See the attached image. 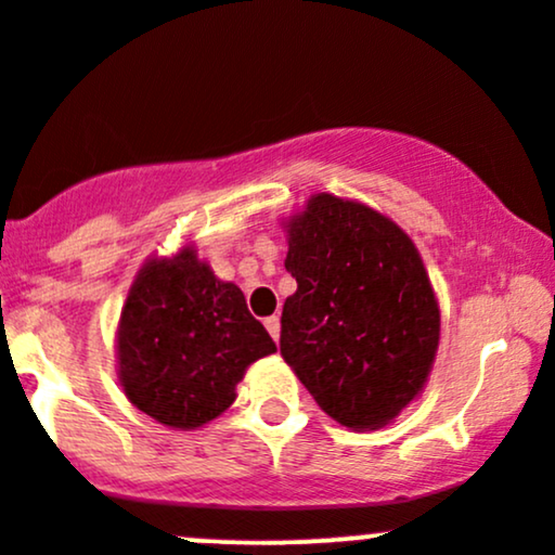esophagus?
Instances as JSON below:
<instances>
[{
	"mask_svg": "<svg viewBox=\"0 0 555 555\" xmlns=\"http://www.w3.org/2000/svg\"><path fill=\"white\" fill-rule=\"evenodd\" d=\"M266 328H269V334L273 336V341L279 339V334H282V321H279V315H271V318H266Z\"/></svg>",
	"mask_w": 555,
	"mask_h": 555,
	"instance_id": "obj_1",
	"label": "esophagus"
}]
</instances>
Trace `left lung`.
I'll return each instance as SVG.
<instances>
[{
  "instance_id": "1",
  "label": "left lung",
  "mask_w": 555,
  "mask_h": 555,
  "mask_svg": "<svg viewBox=\"0 0 555 555\" xmlns=\"http://www.w3.org/2000/svg\"><path fill=\"white\" fill-rule=\"evenodd\" d=\"M282 358L344 428L378 430L423 393L441 308L415 242L375 208L315 193L284 221Z\"/></svg>"
}]
</instances>
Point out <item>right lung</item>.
<instances>
[{
	"mask_svg": "<svg viewBox=\"0 0 555 555\" xmlns=\"http://www.w3.org/2000/svg\"><path fill=\"white\" fill-rule=\"evenodd\" d=\"M117 375L125 397L171 430H197L237 399L253 362L276 344L247 310L237 284L221 282L193 242L151 256L119 313Z\"/></svg>",
	"mask_w": 555,
	"mask_h": 555,
	"instance_id": "1",
	"label": "right lung"
}]
</instances>
